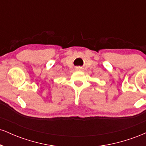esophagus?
Wrapping results in <instances>:
<instances>
[{
  "mask_svg": "<svg viewBox=\"0 0 146 146\" xmlns=\"http://www.w3.org/2000/svg\"><path fill=\"white\" fill-rule=\"evenodd\" d=\"M80 68H78V70H80Z\"/></svg>",
  "mask_w": 146,
  "mask_h": 146,
  "instance_id": "esophagus-1",
  "label": "esophagus"
}]
</instances>
